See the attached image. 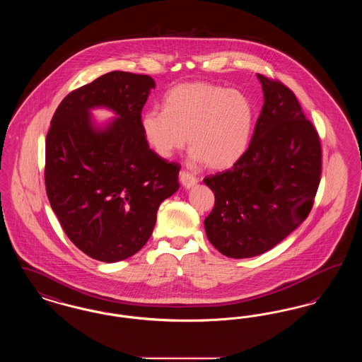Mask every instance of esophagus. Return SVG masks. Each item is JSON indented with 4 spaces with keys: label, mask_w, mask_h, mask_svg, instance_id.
Masks as SVG:
<instances>
[{
    "label": "esophagus",
    "mask_w": 362,
    "mask_h": 362,
    "mask_svg": "<svg viewBox=\"0 0 362 362\" xmlns=\"http://www.w3.org/2000/svg\"><path fill=\"white\" fill-rule=\"evenodd\" d=\"M179 180H180V183H182L186 189H189V187H192L194 185L198 183V177L194 176L192 173H189V171H186V170H182V171H180V173H179Z\"/></svg>",
    "instance_id": "1"
}]
</instances>
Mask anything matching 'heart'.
<instances>
[{"label": "heart", "mask_w": 362, "mask_h": 362, "mask_svg": "<svg viewBox=\"0 0 362 362\" xmlns=\"http://www.w3.org/2000/svg\"><path fill=\"white\" fill-rule=\"evenodd\" d=\"M252 124L254 108L244 93L204 81L173 86L163 110H148L141 118L142 134L156 155L171 157L187 137L192 157L211 170H226L240 160Z\"/></svg>", "instance_id": "obj_1"}]
</instances>
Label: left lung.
<instances>
[{
    "mask_svg": "<svg viewBox=\"0 0 362 362\" xmlns=\"http://www.w3.org/2000/svg\"><path fill=\"white\" fill-rule=\"evenodd\" d=\"M264 95L240 160L204 182L214 192L205 218L209 241L228 258L272 250L310 214L322 175L320 138L292 89L258 74Z\"/></svg>",
    "mask_w": 362,
    "mask_h": 362,
    "instance_id": "8db88e82",
    "label": "left lung"
}]
</instances>
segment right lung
I'll return each instance as SVG.
<instances>
[{
	"label": "right lung",
	"mask_w": 362,
	"mask_h": 362,
	"mask_svg": "<svg viewBox=\"0 0 362 362\" xmlns=\"http://www.w3.org/2000/svg\"><path fill=\"white\" fill-rule=\"evenodd\" d=\"M155 80L110 71L71 90L52 115L46 137L45 183L66 236L90 258L118 262L149 240L160 204L179 189L177 163L156 155L141 129ZM120 117L96 131L89 107Z\"/></svg>",
	"instance_id": "1"
}]
</instances>
